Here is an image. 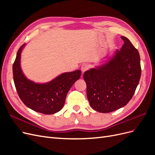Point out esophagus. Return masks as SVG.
<instances>
[{
    "label": "esophagus",
    "instance_id": "1",
    "mask_svg": "<svg viewBox=\"0 0 155 155\" xmlns=\"http://www.w3.org/2000/svg\"><path fill=\"white\" fill-rule=\"evenodd\" d=\"M88 68H89L88 64H83L82 65V66H81V72H82L83 73H84L85 71H87V70Z\"/></svg>",
    "mask_w": 155,
    "mask_h": 155
}]
</instances>
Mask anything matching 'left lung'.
<instances>
[{
    "instance_id": "1",
    "label": "left lung",
    "mask_w": 155,
    "mask_h": 155,
    "mask_svg": "<svg viewBox=\"0 0 155 155\" xmlns=\"http://www.w3.org/2000/svg\"><path fill=\"white\" fill-rule=\"evenodd\" d=\"M124 44L107 61L83 74L87 96L93 109L107 113L128 104L141 76L138 50L125 37Z\"/></svg>"
}]
</instances>
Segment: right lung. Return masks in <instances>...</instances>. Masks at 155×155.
Listing matches in <instances>:
<instances>
[{
  "label": "right lung",
  "mask_w": 155,
  "mask_h": 155,
  "mask_svg": "<svg viewBox=\"0 0 155 155\" xmlns=\"http://www.w3.org/2000/svg\"><path fill=\"white\" fill-rule=\"evenodd\" d=\"M26 44L18 49L13 64V81L18 95L24 104L33 110L45 114H52L62 109L68 92L81 72H64L46 83H37L28 79L21 67V55Z\"/></svg>",
  "instance_id": "obj_1"
}]
</instances>
